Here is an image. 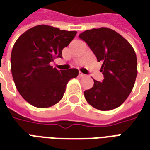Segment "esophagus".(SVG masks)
Returning <instances> with one entry per match:
<instances>
[{
  "mask_svg": "<svg viewBox=\"0 0 150 150\" xmlns=\"http://www.w3.org/2000/svg\"><path fill=\"white\" fill-rule=\"evenodd\" d=\"M79 76H80V77H84V76H85V75H84V74H82V73H81V72H80Z\"/></svg>",
  "mask_w": 150,
  "mask_h": 150,
  "instance_id": "34e87169",
  "label": "esophagus"
}]
</instances>
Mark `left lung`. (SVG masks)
I'll return each instance as SVG.
<instances>
[{"mask_svg": "<svg viewBox=\"0 0 150 150\" xmlns=\"http://www.w3.org/2000/svg\"><path fill=\"white\" fill-rule=\"evenodd\" d=\"M79 37L87 42L98 62L103 81L94 80L92 88L84 91V97L93 108L110 111L119 107L132 91L138 74L134 50L127 39L108 28H93Z\"/></svg>", "mask_w": 150, "mask_h": 150, "instance_id": "8db88e82", "label": "left lung"}]
</instances>
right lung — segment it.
Wrapping results in <instances>:
<instances>
[{"mask_svg":"<svg viewBox=\"0 0 150 150\" xmlns=\"http://www.w3.org/2000/svg\"><path fill=\"white\" fill-rule=\"evenodd\" d=\"M76 31L38 25L22 34L13 46L11 70L18 92L28 103L39 108L52 107L62 100L66 84L78 75V69L58 70L50 65L62 58Z\"/></svg>","mask_w":150,"mask_h":150,"instance_id":"add662e5","label":"right lung"}]
</instances>
